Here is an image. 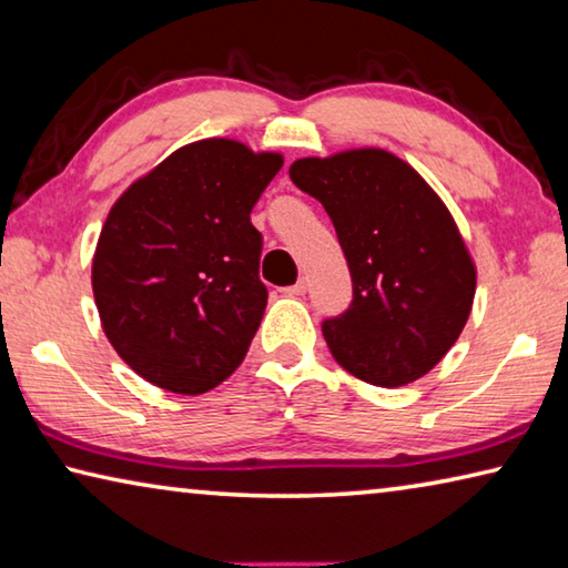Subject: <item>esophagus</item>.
I'll return each mask as SVG.
<instances>
[{"instance_id":"1","label":"esophagus","mask_w":568,"mask_h":568,"mask_svg":"<svg viewBox=\"0 0 568 568\" xmlns=\"http://www.w3.org/2000/svg\"><path fill=\"white\" fill-rule=\"evenodd\" d=\"M286 294H290V296H304L306 294V282H304V278H300V282H296V284H292V286H286V290H284Z\"/></svg>"}]
</instances>
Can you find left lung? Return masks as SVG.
I'll list each match as a JSON object with an SVG mask.
<instances>
[{
    "instance_id": "8db88e82",
    "label": "left lung",
    "mask_w": 568,
    "mask_h": 568,
    "mask_svg": "<svg viewBox=\"0 0 568 568\" xmlns=\"http://www.w3.org/2000/svg\"><path fill=\"white\" fill-rule=\"evenodd\" d=\"M292 182L320 199L344 248L354 300L322 324L329 352L356 379H422L459 339L476 266L439 194L386 149L296 159Z\"/></svg>"
}]
</instances>
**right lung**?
I'll return each instance as SVG.
<instances>
[{"label": "right lung", "mask_w": 568, "mask_h": 568, "mask_svg": "<svg viewBox=\"0 0 568 568\" xmlns=\"http://www.w3.org/2000/svg\"><path fill=\"white\" fill-rule=\"evenodd\" d=\"M282 164L276 152L202 139L116 199L92 290L106 339L149 384L204 394L244 362L266 310L248 214Z\"/></svg>", "instance_id": "right-lung-1"}]
</instances>
